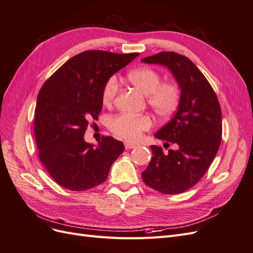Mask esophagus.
I'll list each match as a JSON object with an SVG mask.
<instances>
[{
    "label": "esophagus",
    "instance_id": "esophagus-1",
    "mask_svg": "<svg viewBox=\"0 0 253 253\" xmlns=\"http://www.w3.org/2000/svg\"><path fill=\"white\" fill-rule=\"evenodd\" d=\"M125 147H126V150H128V149H134V148H136V147H138V144H137V143H134V142L126 141V142H125Z\"/></svg>",
    "mask_w": 253,
    "mask_h": 253
}]
</instances>
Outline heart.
Here are the masks:
<instances>
[{
    "label": "heart",
    "instance_id": "b5f03b06",
    "mask_svg": "<svg viewBox=\"0 0 253 253\" xmlns=\"http://www.w3.org/2000/svg\"><path fill=\"white\" fill-rule=\"evenodd\" d=\"M128 80L133 85L148 96V102L157 115L162 117L173 114L180 101V90L175 83H163L160 75L150 67H140L128 73ZM118 90V80L113 76L105 82L102 90V102L111 104ZM152 126V120L147 115L120 114L109 121L111 131L121 138L136 140L142 132Z\"/></svg>",
    "mask_w": 253,
    "mask_h": 253
}]
</instances>
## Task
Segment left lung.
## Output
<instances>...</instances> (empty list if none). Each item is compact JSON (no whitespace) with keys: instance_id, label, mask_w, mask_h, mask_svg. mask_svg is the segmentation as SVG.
<instances>
[{"instance_id":"left-lung-1","label":"left lung","mask_w":253,"mask_h":253,"mask_svg":"<svg viewBox=\"0 0 253 253\" xmlns=\"http://www.w3.org/2000/svg\"><path fill=\"white\" fill-rule=\"evenodd\" d=\"M141 61L166 66L180 89L173 118L154 135L177 149L165 154L160 147L151 145L153 156L142 179L158 192L182 193L196 185L216 156L221 140L220 106L208 80L187 57L163 51Z\"/></svg>"}]
</instances>
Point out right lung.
Returning <instances> with one entry per match:
<instances>
[{
    "label": "right lung",
    "mask_w": 253,
    "mask_h": 253,
    "mask_svg": "<svg viewBox=\"0 0 253 253\" xmlns=\"http://www.w3.org/2000/svg\"><path fill=\"white\" fill-rule=\"evenodd\" d=\"M138 52L87 50L71 58L44 83L37 98L35 136L39 158L59 186L85 191L108 178L125 151L121 141L102 136L97 145L84 140L88 121L102 110V90L114 74Z\"/></svg>",
    "instance_id": "obj_1"
}]
</instances>
